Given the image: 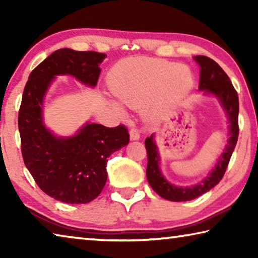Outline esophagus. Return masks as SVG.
<instances>
[{
  "mask_svg": "<svg viewBox=\"0 0 258 258\" xmlns=\"http://www.w3.org/2000/svg\"><path fill=\"white\" fill-rule=\"evenodd\" d=\"M130 139L132 140V141H135V140H139L140 139V132L138 128H131L130 131Z\"/></svg>",
  "mask_w": 258,
  "mask_h": 258,
  "instance_id": "esophagus-1",
  "label": "esophagus"
}]
</instances>
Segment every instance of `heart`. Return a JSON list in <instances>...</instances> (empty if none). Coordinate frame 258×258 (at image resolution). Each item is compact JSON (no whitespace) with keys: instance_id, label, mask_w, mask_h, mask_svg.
<instances>
[{"instance_id":"obj_1","label":"heart","mask_w":258,"mask_h":258,"mask_svg":"<svg viewBox=\"0 0 258 258\" xmlns=\"http://www.w3.org/2000/svg\"><path fill=\"white\" fill-rule=\"evenodd\" d=\"M109 82L124 106L138 109L148 103L152 112L167 110L185 98L194 86V77L186 67L146 56L121 61L113 68ZM116 109L124 113L119 104Z\"/></svg>"}]
</instances>
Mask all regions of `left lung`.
I'll use <instances>...</instances> for the list:
<instances>
[{
    "instance_id": "obj_1",
    "label": "left lung",
    "mask_w": 258,
    "mask_h": 258,
    "mask_svg": "<svg viewBox=\"0 0 258 258\" xmlns=\"http://www.w3.org/2000/svg\"><path fill=\"white\" fill-rule=\"evenodd\" d=\"M194 60L200 67L199 91L214 95L220 101L229 118V139L223 154L217 159V164L209 175L200 181L198 184L191 186H177L169 183L164 177L159 167V152L155 143L154 134L146 139V149L148 155L147 178L150 186L161 198L171 202H187L199 197L213 189L222 180L228 167L232 152L237 145L239 135L238 115L239 99L238 93L231 83L229 76L224 73L213 59L205 55H196Z\"/></svg>"
}]
</instances>
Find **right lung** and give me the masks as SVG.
Listing matches in <instances>:
<instances>
[{
    "instance_id": "obj_1",
    "label": "right lung",
    "mask_w": 258,
    "mask_h": 258,
    "mask_svg": "<svg viewBox=\"0 0 258 258\" xmlns=\"http://www.w3.org/2000/svg\"><path fill=\"white\" fill-rule=\"evenodd\" d=\"M106 56L94 51L56 50L26 83L18 116L24 163L40 189L59 202L87 204L97 198L107 182V158L130 141L124 125L85 123L75 135L63 138L43 121V101L55 76L72 75L94 87Z\"/></svg>"
}]
</instances>
